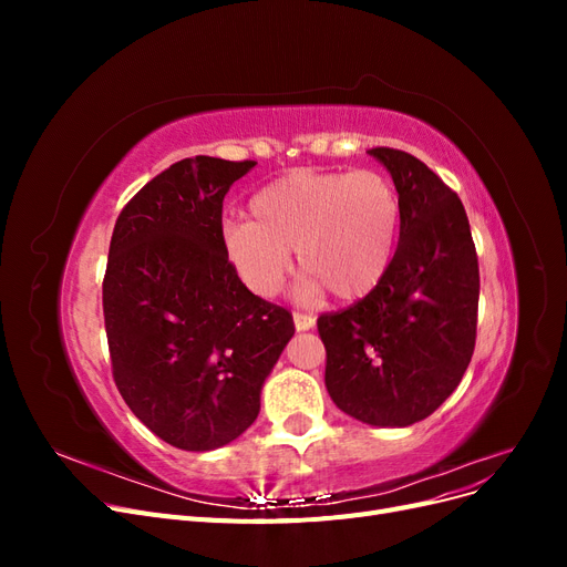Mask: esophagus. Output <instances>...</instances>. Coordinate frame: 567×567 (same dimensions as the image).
Returning a JSON list of instances; mask_svg holds the SVG:
<instances>
[{
    "instance_id": "esophagus-1",
    "label": "esophagus",
    "mask_w": 567,
    "mask_h": 567,
    "mask_svg": "<svg viewBox=\"0 0 567 567\" xmlns=\"http://www.w3.org/2000/svg\"><path fill=\"white\" fill-rule=\"evenodd\" d=\"M293 323H296V331H310V329H315V317H310V315H300V312H296L293 315Z\"/></svg>"
}]
</instances>
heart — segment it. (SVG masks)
Instances as JSON below:
<instances>
[{
    "label": "heart",
    "instance_id": "heart-1",
    "mask_svg": "<svg viewBox=\"0 0 567 567\" xmlns=\"http://www.w3.org/2000/svg\"><path fill=\"white\" fill-rule=\"evenodd\" d=\"M250 219L221 225V252L252 296L274 298L290 271H305L300 298L333 290L340 300L369 296L385 277L400 236V196L375 169H298L260 188Z\"/></svg>",
    "mask_w": 567,
    "mask_h": 567
}]
</instances>
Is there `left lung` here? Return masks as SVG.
<instances>
[{
  "mask_svg": "<svg viewBox=\"0 0 567 567\" xmlns=\"http://www.w3.org/2000/svg\"><path fill=\"white\" fill-rule=\"evenodd\" d=\"M369 156L398 188L400 244L367 298L319 317L323 379L348 416L406 427L431 416L471 364L477 255L466 210L431 167L394 148H371Z\"/></svg>",
  "mask_w": 567,
  "mask_h": 567,
  "instance_id": "8db88e82",
  "label": "left lung"
}]
</instances>
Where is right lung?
I'll use <instances>...</instances> for the list:
<instances>
[{
    "instance_id": "1",
    "label": "right lung",
    "mask_w": 567,
    "mask_h": 567,
    "mask_svg": "<svg viewBox=\"0 0 567 567\" xmlns=\"http://www.w3.org/2000/svg\"><path fill=\"white\" fill-rule=\"evenodd\" d=\"M255 167L184 158L120 213L104 277L113 379L151 433L186 452L244 435L293 338V317L252 296L221 252V200Z\"/></svg>"
}]
</instances>
